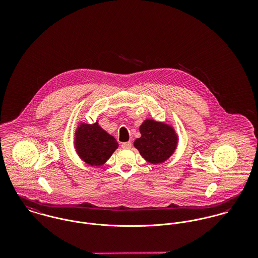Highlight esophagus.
Returning <instances> with one entry per match:
<instances>
[{
	"label": "esophagus",
	"instance_id": "obj_1",
	"mask_svg": "<svg viewBox=\"0 0 258 258\" xmlns=\"http://www.w3.org/2000/svg\"><path fill=\"white\" fill-rule=\"evenodd\" d=\"M121 147L123 148V149H130V148L132 147V143H131V142H125V143H122Z\"/></svg>",
	"mask_w": 258,
	"mask_h": 258
}]
</instances>
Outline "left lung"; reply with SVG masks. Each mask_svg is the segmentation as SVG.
Segmentation results:
<instances>
[{
	"mask_svg": "<svg viewBox=\"0 0 258 258\" xmlns=\"http://www.w3.org/2000/svg\"><path fill=\"white\" fill-rule=\"evenodd\" d=\"M140 133L141 137L135 140L134 146L149 163L165 162L177 147V135L167 124L148 119L140 126Z\"/></svg>",
	"mask_w": 258,
	"mask_h": 258,
	"instance_id": "obj_1",
	"label": "left lung"
}]
</instances>
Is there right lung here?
<instances>
[{"label":"right lung","mask_w":258,"mask_h":258,"mask_svg":"<svg viewBox=\"0 0 258 258\" xmlns=\"http://www.w3.org/2000/svg\"><path fill=\"white\" fill-rule=\"evenodd\" d=\"M75 148L79 157L91 166H101L118 148L113 136L106 133L98 123H81L75 133Z\"/></svg>","instance_id":"obj_1"}]
</instances>
